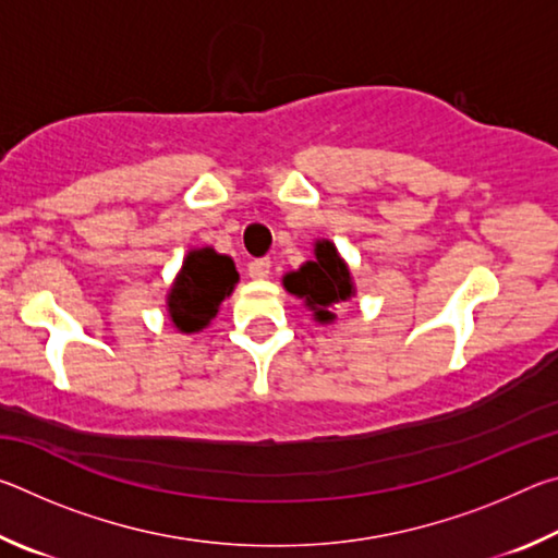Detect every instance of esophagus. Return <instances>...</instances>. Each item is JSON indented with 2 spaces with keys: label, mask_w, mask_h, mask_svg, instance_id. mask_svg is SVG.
<instances>
[{
  "label": "esophagus",
  "mask_w": 558,
  "mask_h": 558,
  "mask_svg": "<svg viewBox=\"0 0 558 558\" xmlns=\"http://www.w3.org/2000/svg\"><path fill=\"white\" fill-rule=\"evenodd\" d=\"M248 276L253 280H266L270 276V258H256L248 263Z\"/></svg>",
  "instance_id": "1"
}]
</instances>
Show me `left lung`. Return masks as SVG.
Here are the masks:
<instances>
[{
	"mask_svg": "<svg viewBox=\"0 0 558 558\" xmlns=\"http://www.w3.org/2000/svg\"><path fill=\"white\" fill-rule=\"evenodd\" d=\"M315 258L305 260L298 270L282 276V288L300 298L319 325H332L335 310L356 295V286L347 260L339 256L329 239L315 241Z\"/></svg>",
	"mask_w": 558,
	"mask_h": 558,
	"instance_id": "obj_1",
	"label": "left lung"
}]
</instances>
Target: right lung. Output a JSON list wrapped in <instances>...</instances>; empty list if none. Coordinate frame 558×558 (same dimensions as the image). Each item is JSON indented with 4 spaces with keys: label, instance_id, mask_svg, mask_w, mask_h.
<instances>
[{
    "label": "right lung",
    "instance_id": "add662e5",
    "mask_svg": "<svg viewBox=\"0 0 558 558\" xmlns=\"http://www.w3.org/2000/svg\"><path fill=\"white\" fill-rule=\"evenodd\" d=\"M235 263L211 245L192 248L167 290V317L177 332L194 335L211 325L239 282Z\"/></svg>",
    "mask_w": 558,
    "mask_h": 558
}]
</instances>
